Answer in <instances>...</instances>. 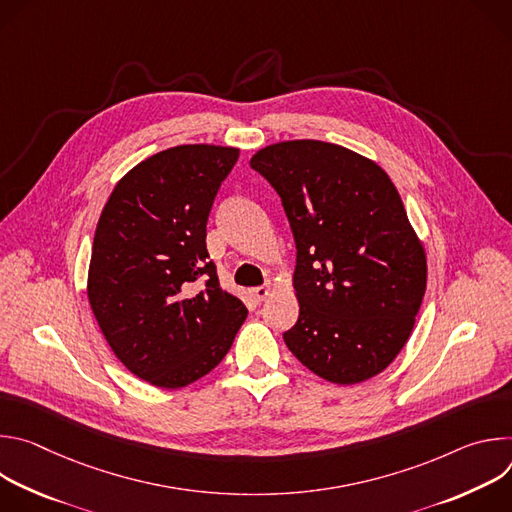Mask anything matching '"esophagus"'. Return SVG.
Here are the masks:
<instances>
[{
    "label": "esophagus",
    "instance_id": "1",
    "mask_svg": "<svg viewBox=\"0 0 512 512\" xmlns=\"http://www.w3.org/2000/svg\"><path fill=\"white\" fill-rule=\"evenodd\" d=\"M273 291V287L271 285H261V287H253V289H249V294L257 300V302H261V300H265L269 294Z\"/></svg>",
    "mask_w": 512,
    "mask_h": 512
}]
</instances>
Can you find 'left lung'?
Segmentation results:
<instances>
[{
    "instance_id": "obj_1",
    "label": "left lung",
    "mask_w": 512,
    "mask_h": 512,
    "mask_svg": "<svg viewBox=\"0 0 512 512\" xmlns=\"http://www.w3.org/2000/svg\"><path fill=\"white\" fill-rule=\"evenodd\" d=\"M251 168L281 196L298 259L296 326L283 334L306 369L334 385L383 373L409 340L427 257L389 174L342 145H265Z\"/></svg>"
}]
</instances>
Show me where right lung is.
I'll use <instances>...</instances> for the list:
<instances>
[{
  "label": "right lung",
  "mask_w": 512,
  "mask_h": 512,
  "mask_svg": "<svg viewBox=\"0 0 512 512\" xmlns=\"http://www.w3.org/2000/svg\"><path fill=\"white\" fill-rule=\"evenodd\" d=\"M237 158L227 145H176L133 166L103 206L89 304L123 367L154 387L208 375L249 314L206 251L208 212Z\"/></svg>",
  "instance_id": "obj_1"
}]
</instances>
